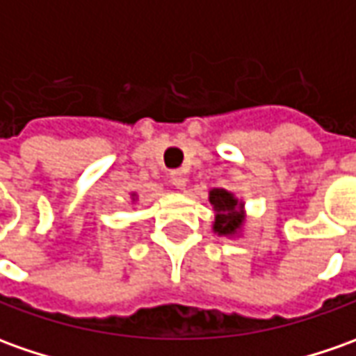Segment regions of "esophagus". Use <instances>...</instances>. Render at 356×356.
Returning <instances> with one entry per match:
<instances>
[{"mask_svg":"<svg viewBox=\"0 0 356 356\" xmlns=\"http://www.w3.org/2000/svg\"><path fill=\"white\" fill-rule=\"evenodd\" d=\"M169 181H171V185L175 188H183L185 187V183H187L181 171H171V173H169Z\"/></svg>","mask_w":356,"mask_h":356,"instance_id":"obj_1","label":"esophagus"}]
</instances>
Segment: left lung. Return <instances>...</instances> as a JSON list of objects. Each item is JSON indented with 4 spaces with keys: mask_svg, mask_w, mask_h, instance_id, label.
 Returning a JSON list of instances; mask_svg holds the SVG:
<instances>
[{
    "mask_svg": "<svg viewBox=\"0 0 356 356\" xmlns=\"http://www.w3.org/2000/svg\"><path fill=\"white\" fill-rule=\"evenodd\" d=\"M210 202L214 204L216 214V222H214V229L218 234H234L236 229L241 226V214H238V200L229 195L224 188H214L210 191Z\"/></svg>",
    "mask_w": 356,
    "mask_h": 356,
    "instance_id": "1",
    "label": "left lung"
}]
</instances>
